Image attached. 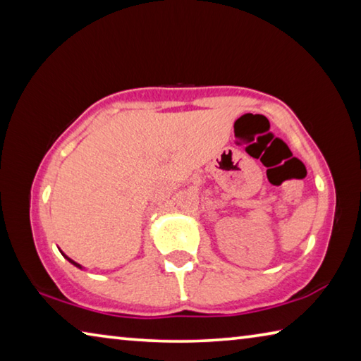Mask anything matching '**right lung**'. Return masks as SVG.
Returning <instances> with one entry per match:
<instances>
[{"mask_svg": "<svg viewBox=\"0 0 361 361\" xmlns=\"http://www.w3.org/2000/svg\"><path fill=\"white\" fill-rule=\"evenodd\" d=\"M62 255H63V253H62ZM63 256H65V255H63ZM65 258H66V259H68V261L71 262V264H75L76 267H81V266H79V264H78V262H75V261H73V259H70V258H68V256H65Z\"/></svg>", "mask_w": 361, "mask_h": 361, "instance_id": "1", "label": "right lung"}]
</instances>
